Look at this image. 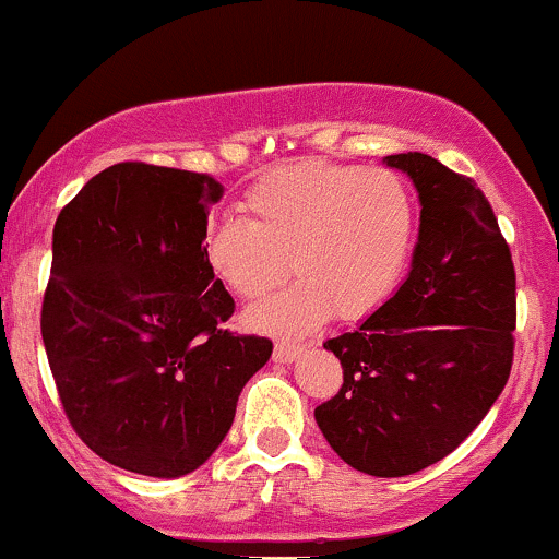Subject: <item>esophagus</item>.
<instances>
[{
	"label": "esophagus",
	"mask_w": 559,
	"mask_h": 559,
	"mask_svg": "<svg viewBox=\"0 0 559 559\" xmlns=\"http://www.w3.org/2000/svg\"><path fill=\"white\" fill-rule=\"evenodd\" d=\"M307 346H301V344H275V349H273V360L275 362H294L297 360V357H301V352H305Z\"/></svg>",
	"instance_id": "esophagus-1"
}]
</instances>
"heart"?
Returning a JSON list of instances; mask_svg holds the SVG:
<instances>
[{
  "label": "heart",
  "mask_w": 559,
  "mask_h": 559,
  "mask_svg": "<svg viewBox=\"0 0 559 559\" xmlns=\"http://www.w3.org/2000/svg\"><path fill=\"white\" fill-rule=\"evenodd\" d=\"M247 221L223 217L202 234V260L226 292L258 301L252 329L297 336L338 320H362L400 288L418 236V207L402 176L383 168L299 159L249 186Z\"/></svg>",
  "instance_id": "heart-1"
}]
</instances>
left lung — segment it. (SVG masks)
<instances>
[{"mask_svg":"<svg viewBox=\"0 0 559 559\" xmlns=\"http://www.w3.org/2000/svg\"><path fill=\"white\" fill-rule=\"evenodd\" d=\"M386 165L420 197L413 267L360 329L323 344L344 383L316 420L346 465L400 478L454 452L502 394L515 352V265L473 178L423 152Z\"/></svg>","mask_w":559,"mask_h":559,"instance_id":"8db88e82","label":"left lung"}]
</instances>
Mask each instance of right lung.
<instances>
[{
	"instance_id": "obj_1",
	"label": "right lung",
	"mask_w": 559,
	"mask_h": 559,
	"mask_svg": "<svg viewBox=\"0 0 559 559\" xmlns=\"http://www.w3.org/2000/svg\"><path fill=\"white\" fill-rule=\"evenodd\" d=\"M221 197L207 173L118 163L57 215L44 349L73 431L123 471H197L271 360V338L223 329L236 305L202 260Z\"/></svg>"
}]
</instances>
